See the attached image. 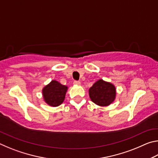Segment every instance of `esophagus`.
Here are the masks:
<instances>
[{
	"label": "esophagus",
	"instance_id": "esophagus-1",
	"mask_svg": "<svg viewBox=\"0 0 158 158\" xmlns=\"http://www.w3.org/2000/svg\"><path fill=\"white\" fill-rule=\"evenodd\" d=\"M74 84H75V85H80V84H81V82H80L79 81H74Z\"/></svg>",
	"mask_w": 158,
	"mask_h": 158
}]
</instances>
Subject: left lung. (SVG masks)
I'll list each match as a JSON object with an SVG mask.
<instances>
[{
  "label": "left lung",
  "mask_w": 158,
  "mask_h": 158,
  "mask_svg": "<svg viewBox=\"0 0 158 158\" xmlns=\"http://www.w3.org/2000/svg\"><path fill=\"white\" fill-rule=\"evenodd\" d=\"M89 96L96 105L108 106L116 97V89L113 84L100 79L90 88Z\"/></svg>",
  "instance_id": "1"
}]
</instances>
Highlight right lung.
Here are the masks:
<instances>
[{
    "label": "right lung",
    "mask_w": 158,
    "mask_h": 158,
    "mask_svg": "<svg viewBox=\"0 0 158 158\" xmlns=\"http://www.w3.org/2000/svg\"><path fill=\"white\" fill-rule=\"evenodd\" d=\"M68 87L55 80L46 85L42 90L46 102L52 106H57L63 103Z\"/></svg>",
    "instance_id": "1"
}]
</instances>
